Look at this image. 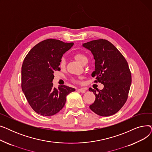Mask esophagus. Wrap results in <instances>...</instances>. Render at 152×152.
<instances>
[{
	"label": "esophagus",
	"mask_w": 152,
	"mask_h": 152,
	"mask_svg": "<svg viewBox=\"0 0 152 152\" xmlns=\"http://www.w3.org/2000/svg\"><path fill=\"white\" fill-rule=\"evenodd\" d=\"M77 91L79 92H80L81 93H85L86 91V89L85 88H80V89H78Z\"/></svg>",
	"instance_id": "34e87169"
}]
</instances>
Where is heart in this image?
<instances>
[{"instance_id": "heart-1", "label": "heart", "mask_w": 152, "mask_h": 152, "mask_svg": "<svg viewBox=\"0 0 152 152\" xmlns=\"http://www.w3.org/2000/svg\"><path fill=\"white\" fill-rule=\"evenodd\" d=\"M75 58L81 64H83V62L86 60H87V58L86 57V56L83 54V53H76L75 55ZM65 63H66V61L65 60V58H62L60 61V66L61 68H64L65 66Z\"/></svg>"}]
</instances>
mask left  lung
Here are the masks:
<instances>
[{"label": "left lung", "instance_id": "1", "mask_svg": "<svg viewBox=\"0 0 152 152\" xmlns=\"http://www.w3.org/2000/svg\"><path fill=\"white\" fill-rule=\"evenodd\" d=\"M83 47L94 56L95 70L92 76L96 77L95 82L104 86L100 91L89 89L95 96L89 108L99 116L113 115L123 107L128 96L131 85L128 64L120 52L107 40H94L83 44Z\"/></svg>", "mask_w": 152, "mask_h": 152}]
</instances>
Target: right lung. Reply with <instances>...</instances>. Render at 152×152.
I'll use <instances>...</instances> for the list:
<instances>
[{
  "instance_id": "obj_1",
  "label": "right lung",
  "mask_w": 152,
  "mask_h": 152,
  "mask_svg": "<svg viewBox=\"0 0 152 152\" xmlns=\"http://www.w3.org/2000/svg\"><path fill=\"white\" fill-rule=\"evenodd\" d=\"M73 42L49 39L32 48L21 68V88L29 104L36 112L45 116L55 115L65 106L66 96L75 89L66 86H53L55 71L63 55Z\"/></svg>"
}]
</instances>
